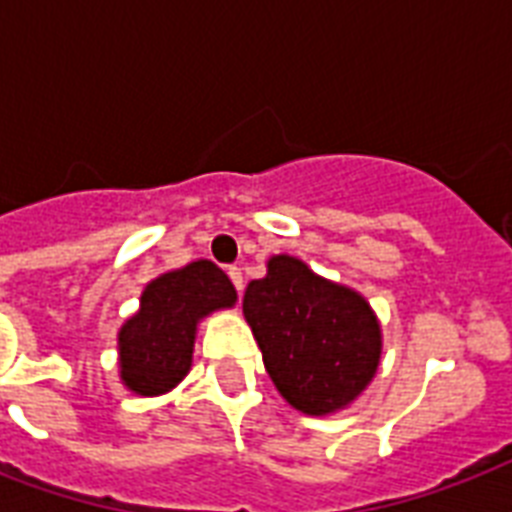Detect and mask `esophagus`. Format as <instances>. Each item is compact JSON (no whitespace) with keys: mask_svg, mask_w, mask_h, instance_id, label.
I'll list each match as a JSON object with an SVG mask.
<instances>
[{"mask_svg":"<svg viewBox=\"0 0 512 512\" xmlns=\"http://www.w3.org/2000/svg\"><path fill=\"white\" fill-rule=\"evenodd\" d=\"M228 276H231L233 287L241 292V289H244V273H241V268H236V265H233V268H228Z\"/></svg>","mask_w":512,"mask_h":512,"instance_id":"1","label":"esophagus"}]
</instances>
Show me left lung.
Returning <instances> with one entry per match:
<instances>
[{
    "instance_id": "8db88e82",
    "label": "left lung",
    "mask_w": 512,
    "mask_h": 512,
    "mask_svg": "<svg viewBox=\"0 0 512 512\" xmlns=\"http://www.w3.org/2000/svg\"><path fill=\"white\" fill-rule=\"evenodd\" d=\"M249 281L244 319L265 372L289 406L311 417L342 412L377 374L382 329L356 289L313 273L300 257L273 255Z\"/></svg>"
}]
</instances>
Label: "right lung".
<instances>
[{
  "label": "right lung",
  "instance_id": "obj_1",
  "mask_svg": "<svg viewBox=\"0 0 512 512\" xmlns=\"http://www.w3.org/2000/svg\"><path fill=\"white\" fill-rule=\"evenodd\" d=\"M236 300L231 279L212 260H193L148 281L140 308L116 335L124 388L135 396H164L177 388L191 372L201 321Z\"/></svg>",
  "mask_w": 512,
  "mask_h": 512
}]
</instances>
